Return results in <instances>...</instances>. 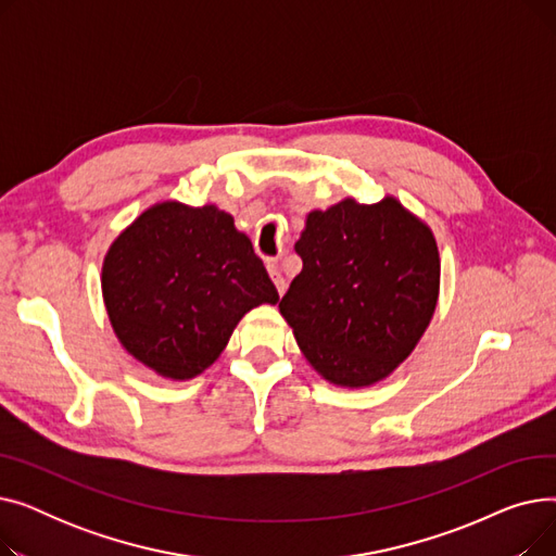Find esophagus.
<instances>
[{
    "mask_svg": "<svg viewBox=\"0 0 556 556\" xmlns=\"http://www.w3.org/2000/svg\"><path fill=\"white\" fill-rule=\"evenodd\" d=\"M268 275H270V279H273V283H275V288H277V293L283 295V293H286V279H283V275L279 273V268L275 266V263H270V266H268Z\"/></svg>",
    "mask_w": 556,
    "mask_h": 556,
    "instance_id": "esophagus-1",
    "label": "esophagus"
}]
</instances>
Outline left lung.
<instances>
[{
	"label": "left lung",
	"mask_w": 556,
	"mask_h": 556,
	"mask_svg": "<svg viewBox=\"0 0 556 556\" xmlns=\"http://www.w3.org/2000/svg\"><path fill=\"white\" fill-rule=\"evenodd\" d=\"M302 273L279 302L308 365L338 388L388 378L415 352L440 298L432 229L394 195L313 210L295 243Z\"/></svg>",
	"instance_id": "1"
}]
</instances>
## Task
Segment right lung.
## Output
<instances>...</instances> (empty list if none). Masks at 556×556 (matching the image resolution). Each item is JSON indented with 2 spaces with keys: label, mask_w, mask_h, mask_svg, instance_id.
Segmentation results:
<instances>
[{
  "label": "right lung",
  "mask_w": 556,
  "mask_h": 556,
  "mask_svg": "<svg viewBox=\"0 0 556 556\" xmlns=\"http://www.w3.org/2000/svg\"><path fill=\"white\" fill-rule=\"evenodd\" d=\"M101 293L122 346L168 381L212 367L248 311L279 302L233 218L178 200L155 202L112 241Z\"/></svg>",
  "instance_id": "1"
}]
</instances>
